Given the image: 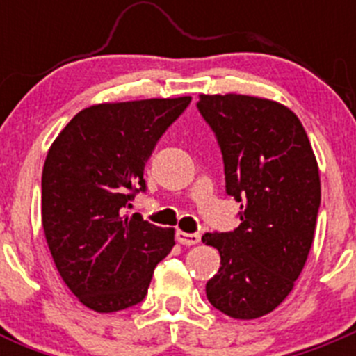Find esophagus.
Returning <instances> with one entry per match:
<instances>
[{"mask_svg": "<svg viewBox=\"0 0 356 356\" xmlns=\"http://www.w3.org/2000/svg\"><path fill=\"white\" fill-rule=\"evenodd\" d=\"M175 238H177V241L181 243V245H186V246L198 245L201 239L200 234H189V232H184V231H177Z\"/></svg>", "mask_w": 356, "mask_h": 356, "instance_id": "1", "label": "esophagus"}]
</instances>
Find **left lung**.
Segmentation results:
<instances>
[{"instance_id":"left-lung-1","label":"left lung","mask_w":356,"mask_h":356,"mask_svg":"<svg viewBox=\"0 0 356 356\" xmlns=\"http://www.w3.org/2000/svg\"><path fill=\"white\" fill-rule=\"evenodd\" d=\"M196 106L220 146L225 191L241 203L234 231L201 238L220 253L207 296L251 321L277 308L303 270L321 207L318 165L300 118L281 103L200 95Z\"/></svg>"}]
</instances>
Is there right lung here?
<instances>
[{
	"label": "right lung",
	"instance_id": "right-lung-1",
	"mask_svg": "<svg viewBox=\"0 0 356 356\" xmlns=\"http://www.w3.org/2000/svg\"><path fill=\"white\" fill-rule=\"evenodd\" d=\"M182 98L103 103L79 111L42 168V229L68 289L99 314L141 303L174 229L125 208L146 191L145 165L188 105Z\"/></svg>",
	"mask_w": 356,
	"mask_h": 356
}]
</instances>
